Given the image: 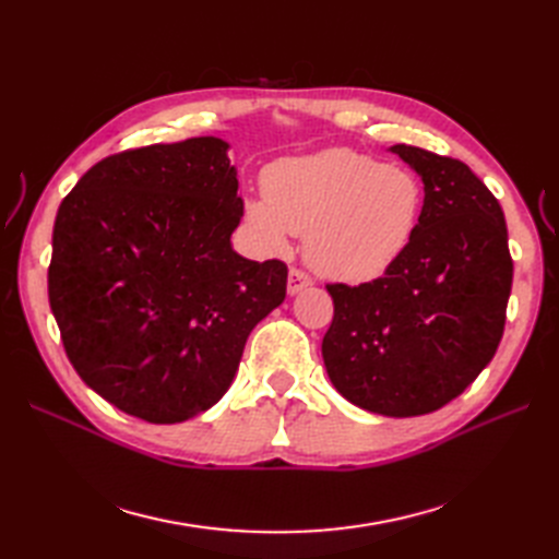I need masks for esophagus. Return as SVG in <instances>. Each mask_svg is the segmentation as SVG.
Masks as SVG:
<instances>
[{
	"mask_svg": "<svg viewBox=\"0 0 559 559\" xmlns=\"http://www.w3.org/2000/svg\"><path fill=\"white\" fill-rule=\"evenodd\" d=\"M286 286H289V294H298L302 289H308V286H312V277L306 273V270L300 267H292L289 270V282H286Z\"/></svg>",
	"mask_w": 559,
	"mask_h": 559,
	"instance_id": "obj_1",
	"label": "esophagus"
}]
</instances>
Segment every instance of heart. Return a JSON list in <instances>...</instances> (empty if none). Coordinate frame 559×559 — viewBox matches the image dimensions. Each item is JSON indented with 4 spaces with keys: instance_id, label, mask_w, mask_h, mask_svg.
<instances>
[{
    "instance_id": "b5f03b06",
    "label": "heart",
    "mask_w": 559,
    "mask_h": 559,
    "mask_svg": "<svg viewBox=\"0 0 559 559\" xmlns=\"http://www.w3.org/2000/svg\"><path fill=\"white\" fill-rule=\"evenodd\" d=\"M264 200L247 205V224L275 251L286 235H308L306 257L317 273L337 282H368L411 247L425 189L396 165L329 148L275 163L263 179Z\"/></svg>"
}]
</instances>
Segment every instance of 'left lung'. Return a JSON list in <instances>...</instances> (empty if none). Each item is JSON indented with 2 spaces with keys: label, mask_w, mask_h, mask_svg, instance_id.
Returning a JSON list of instances; mask_svg holds the SVG:
<instances>
[{
  "label": "left lung",
  "mask_w": 559,
  "mask_h": 559,
  "mask_svg": "<svg viewBox=\"0 0 559 559\" xmlns=\"http://www.w3.org/2000/svg\"><path fill=\"white\" fill-rule=\"evenodd\" d=\"M392 151L425 181L417 233L382 277L326 284L333 321L321 354L347 401L415 417L443 408L492 361L513 259L499 200L466 163L408 144Z\"/></svg>",
  "instance_id": "8db88e82"
}]
</instances>
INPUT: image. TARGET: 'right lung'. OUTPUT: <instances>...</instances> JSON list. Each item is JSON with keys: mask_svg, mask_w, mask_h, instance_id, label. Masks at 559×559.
<instances>
[{"mask_svg": "<svg viewBox=\"0 0 559 559\" xmlns=\"http://www.w3.org/2000/svg\"><path fill=\"white\" fill-rule=\"evenodd\" d=\"M216 138L118 151L64 195L48 302L93 392L151 425L226 394L251 329L286 296V263L242 259L238 173Z\"/></svg>", "mask_w": 559, "mask_h": 559, "instance_id": "obj_1", "label": "right lung"}]
</instances>
